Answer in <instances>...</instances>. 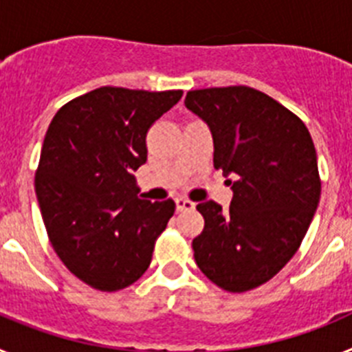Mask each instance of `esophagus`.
Listing matches in <instances>:
<instances>
[{"label": "esophagus", "mask_w": 352, "mask_h": 352, "mask_svg": "<svg viewBox=\"0 0 352 352\" xmlns=\"http://www.w3.org/2000/svg\"><path fill=\"white\" fill-rule=\"evenodd\" d=\"M195 204L192 201L185 197H176V210L178 211H188V210H194Z\"/></svg>", "instance_id": "obj_1"}]
</instances>
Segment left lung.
I'll return each mask as SVG.
<instances>
[{"instance_id":"8db88e82","label":"left lung","mask_w":352,"mask_h":352,"mask_svg":"<svg viewBox=\"0 0 352 352\" xmlns=\"http://www.w3.org/2000/svg\"><path fill=\"white\" fill-rule=\"evenodd\" d=\"M185 105L210 126L214 169L234 176L227 210L197 204L195 263L219 287L250 291L284 268L309 231L321 197L312 138L296 114L248 86L188 91Z\"/></svg>"}]
</instances>
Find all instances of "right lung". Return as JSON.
Listing matches in <instances>:
<instances>
[{
	"instance_id": "right-lung-1",
	"label": "right lung",
	"mask_w": 352,
	"mask_h": 352,
	"mask_svg": "<svg viewBox=\"0 0 352 352\" xmlns=\"http://www.w3.org/2000/svg\"><path fill=\"white\" fill-rule=\"evenodd\" d=\"M182 89L104 88L56 113L43 139L35 192L49 239L63 264L98 291L139 280L174 214L173 199L139 197L133 173L146 164V133Z\"/></svg>"
}]
</instances>
